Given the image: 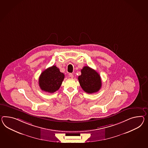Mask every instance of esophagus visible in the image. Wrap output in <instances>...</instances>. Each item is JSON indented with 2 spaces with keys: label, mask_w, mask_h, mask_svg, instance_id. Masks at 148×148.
<instances>
[{
  "label": "esophagus",
  "mask_w": 148,
  "mask_h": 148,
  "mask_svg": "<svg viewBox=\"0 0 148 148\" xmlns=\"http://www.w3.org/2000/svg\"><path fill=\"white\" fill-rule=\"evenodd\" d=\"M69 77L70 78H73V75L72 73H69Z\"/></svg>",
  "instance_id": "esophagus-1"
}]
</instances>
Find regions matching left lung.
Wrapping results in <instances>:
<instances>
[{"instance_id":"left-lung-1","label":"left lung","mask_w":148,"mask_h":148,"mask_svg":"<svg viewBox=\"0 0 148 148\" xmlns=\"http://www.w3.org/2000/svg\"><path fill=\"white\" fill-rule=\"evenodd\" d=\"M81 75L78 77L80 85L87 93L97 92L101 87V79L98 73L88 66L81 70Z\"/></svg>"}]
</instances>
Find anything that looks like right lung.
Segmentation results:
<instances>
[{
  "label": "right lung",
  "mask_w": 148,
  "mask_h": 148,
  "mask_svg": "<svg viewBox=\"0 0 148 148\" xmlns=\"http://www.w3.org/2000/svg\"><path fill=\"white\" fill-rule=\"evenodd\" d=\"M64 78V73L60 72L55 65H53L41 73L38 79L39 86L42 91L53 93L61 87Z\"/></svg>",
  "instance_id": "add662e5"
}]
</instances>
